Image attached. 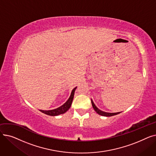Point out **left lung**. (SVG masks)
<instances>
[{
	"mask_svg": "<svg viewBox=\"0 0 156 156\" xmlns=\"http://www.w3.org/2000/svg\"><path fill=\"white\" fill-rule=\"evenodd\" d=\"M91 102H92V106H93V108L94 109L95 111V112L97 113H98L99 114V115H101V116H107V117H109V116H114V115H116V114H119L120 112H114V113H111V112H104V111H102L100 109H98L96 105L94 104L93 101L91 99Z\"/></svg>",
	"mask_w": 156,
	"mask_h": 156,
	"instance_id": "8db88e82",
	"label": "left lung"
}]
</instances>
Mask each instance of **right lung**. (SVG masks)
<instances>
[{"instance_id":"right-lung-1","label":"right lung","mask_w":156,"mask_h":156,"mask_svg":"<svg viewBox=\"0 0 156 156\" xmlns=\"http://www.w3.org/2000/svg\"><path fill=\"white\" fill-rule=\"evenodd\" d=\"M76 87H75V88L73 89V90L71 92V95L69 97V98L68 99V100L66 102L62 105H61V107L53 109V110H48V111H44V110H40L41 112L47 114V115L49 116H58L59 114H62L65 113L68 110H69V109L70 108L73 100V97H74V94H75V91L76 90Z\"/></svg>"}]
</instances>
